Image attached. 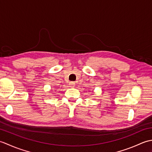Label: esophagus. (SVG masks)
<instances>
[{
  "mask_svg": "<svg viewBox=\"0 0 152 152\" xmlns=\"http://www.w3.org/2000/svg\"><path fill=\"white\" fill-rule=\"evenodd\" d=\"M69 86L70 87V88H74V87L75 86V83L73 82H70L69 83Z\"/></svg>",
  "mask_w": 152,
  "mask_h": 152,
  "instance_id": "esophagus-1",
  "label": "esophagus"
}]
</instances>
